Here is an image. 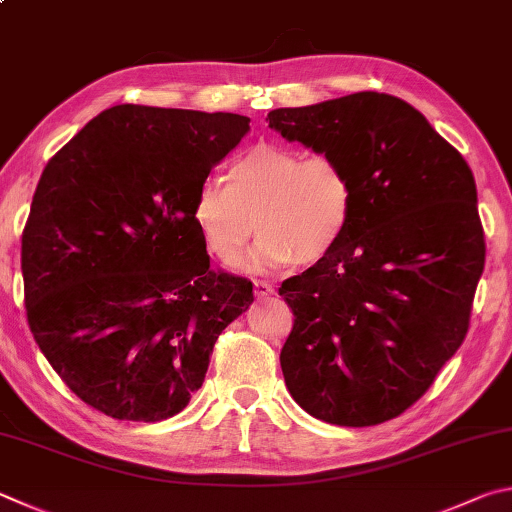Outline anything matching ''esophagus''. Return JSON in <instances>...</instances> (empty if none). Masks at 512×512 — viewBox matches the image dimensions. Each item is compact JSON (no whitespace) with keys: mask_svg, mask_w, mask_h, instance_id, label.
Segmentation results:
<instances>
[{"mask_svg":"<svg viewBox=\"0 0 512 512\" xmlns=\"http://www.w3.org/2000/svg\"><path fill=\"white\" fill-rule=\"evenodd\" d=\"M275 293V286L271 282L264 280H255V297H268Z\"/></svg>","mask_w":512,"mask_h":512,"instance_id":"obj_1","label":"esophagus"}]
</instances>
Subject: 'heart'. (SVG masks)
I'll return each mask as SVG.
<instances>
[{
  "mask_svg": "<svg viewBox=\"0 0 512 512\" xmlns=\"http://www.w3.org/2000/svg\"><path fill=\"white\" fill-rule=\"evenodd\" d=\"M356 206L351 174L329 152L257 143L232 159L226 183L208 179L192 201V221L221 264L235 266L259 230L253 271L315 264L345 239Z\"/></svg>",
  "mask_w": 512,
  "mask_h": 512,
  "instance_id": "b5f03b06",
  "label": "heart"
}]
</instances>
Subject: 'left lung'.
I'll return each instance as SVG.
<instances>
[{"label":"left lung","instance_id":"obj_1","mask_svg":"<svg viewBox=\"0 0 512 512\" xmlns=\"http://www.w3.org/2000/svg\"><path fill=\"white\" fill-rule=\"evenodd\" d=\"M286 141L345 163L356 206L329 257L282 282V374L304 412L367 427L421 398L468 333L486 262L466 159L405 100L360 91L268 114Z\"/></svg>","mask_w":512,"mask_h":512}]
</instances>
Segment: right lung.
Segmentation results:
<instances>
[{
    "instance_id": "add662e5",
    "label": "right lung",
    "mask_w": 512,
    "mask_h": 512,
    "mask_svg": "<svg viewBox=\"0 0 512 512\" xmlns=\"http://www.w3.org/2000/svg\"><path fill=\"white\" fill-rule=\"evenodd\" d=\"M250 118L116 105L46 163L22 232L26 318L80 401L118 421L179 414L253 282L212 271L192 201Z\"/></svg>"
}]
</instances>
